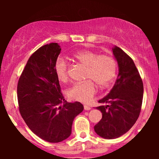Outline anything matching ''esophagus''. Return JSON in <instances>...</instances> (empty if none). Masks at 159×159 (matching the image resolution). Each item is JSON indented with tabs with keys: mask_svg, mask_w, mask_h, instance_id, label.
<instances>
[{
	"mask_svg": "<svg viewBox=\"0 0 159 159\" xmlns=\"http://www.w3.org/2000/svg\"><path fill=\"white\" fill-rule=\"evenodd\" d=\"M84 108L85 111H90L91 109V107L90 106H88V105H84Z\"/></svg>",
	"mask_w": 159,
	"mask_h": 159,
	"instance_id": "esophagus-1",
	"label": "esophagus"
}]
</instances>
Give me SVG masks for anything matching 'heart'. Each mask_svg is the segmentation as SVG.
<instances>
[{"mask_svg":"<svg viewBox=\"0 0 159 159\" xmlns=\"http://www.w3.org/2000/svg\"><path fill=\"white\" fill-rule=\"evenodd\" d=\"M75 61L87 67L83 83L76 84L67 91L70 98L81 102H87L96 92V85L101 88L107 87L114 80L116 72V61L109 55H99L90 50H81L72 56ZM54 73L58 81L65 83L68 81V64L62 58L54 63Z\"/></svg>","mask_w":159,"mask_h":159,"instance_id":"b5f03b06","label":"heart"}]
</instances>
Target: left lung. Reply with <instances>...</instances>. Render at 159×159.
I'll return each instance as SVG.
<instances>
[{
    "instance_id": "obj_1",
    "label": "left lung",
    "mask_w": 159,
    "mask_h": 159,
    "mask_svg": "<svg viewBox=\"0 0 159 159\" xmlns=\"http://www.w3.org/2000/svg\"><path fill=\"white\" fill-rule=\"evenodd\" d=\"M118 64V76L114 87L96 107L102 118L94 126L98 136L115 139L126 133L136 123L141 109L143 85L134 61L119 47L112 48Z\"/></svg>"
}]
</instances>
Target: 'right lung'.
Returning <instances> with one entry per match:
<instances>
[{
  "label": "right lung",
  "instance_id": "1",
  "mask_svg": "<svg viewBox=\"0 0 159 159\" xmlns=\"http://www.w3.org/2000/svg\"><path fill=\"white\" fill-rule=\"evenodd\" d=\"M61 51L57 43L40 47L27 61L17 86L23 120L36 135L50 143L68 138L75 117L84 110L81 103L67 102L61 93L54 69Z\"/></svg>",
  "mask_w": 159,
  "mask_h": 159
}]
</instances>
